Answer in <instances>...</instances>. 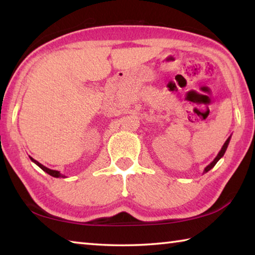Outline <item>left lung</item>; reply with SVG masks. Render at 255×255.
Segmentation results:
<instances>
[{"label": "left lung", "mask_w": 255, "mask_h": 255, "mask_svg": "<svg viewBox=\"0 0 255 255\" xmlns=\"http://www.w3.org/2000/svg\"><path fill=\"white\" fill-rule=\"evenodd\" d=\"M231 137H232V135L227 138V140L225 141V143H224V145H223V147H222V149L219 150V153L217 154V156H216L215 158H214V161L211 162L210 164H208V165H207L206 167H205V170H204V173H207V172H208L209 170H211L213 169V167L216 165V163H217L219 159H221L223 156H224V154H225V152H226V149H227V147H228V144H230V140H231Z\"/></svg>", "instance_id": "8db88e82"}]
</instances>
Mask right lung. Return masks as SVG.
Instances as JSON below:
<instances>
[{"label": "right lung", "instance_id": "obj_1", "mask_svg": "<svg viewBox=\"0 0 255 255\" xmlns=\"http://www.w3.org/2000/svg\"><path fill=\"white\" fill-rule=\"evenodd\" d=\"M29 157H30V156H29ZM30 159H31V161H32L34 164H37V165L39 166L42 171H45L46 173H48L49 175L54 176V178H66V176L64 175V174L60 173L59 171H56V170H51V169H48V167H46L45 165H42L41 163H39V162H38V161H36V159L32 158V157H30Z\"/></svg>", "mask_w": 255, "mask_h": 255}]
</instances>
